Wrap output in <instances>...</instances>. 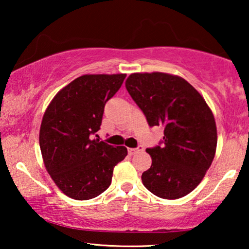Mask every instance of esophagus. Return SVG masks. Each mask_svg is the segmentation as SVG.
Wrapping results in <instances>:
<instances>
[{
  "mask_svg": "<svg viewBox=\"0 0 249 249\" xmlns=\"http://www.w3.org/2000/svg\"><path fill=\"white\" fill-rule=\"evenodd\" d=\"M142 151H144V147H142V146H138L137 148H128V152L130 155H134L136 153L142 152Z\"/></svg>",
  "mask_w": 249,
  "mask_h": 249,
  "instance_id": "esophagus-1",
  "label": "esophagus"
}]
</instances>
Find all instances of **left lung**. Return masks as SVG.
<instances>
[{"mask_svg":"<svg viewBox=\"0 0 249 249\" xmlns=\"http://www.w3.org/2000/svg\"><path fill=\"white\" fill-rule=\"evenodd\" d=\"M125 88L148 124L164 128L162 145L146 149L152 165L142 175V183L164 199L188 195L215 155L217 132L210 107L188 81L175 74L131 73Z\"/></svg>","mask_w":249,"mask_h":249,"instance_id":"left-lung-1","label":"left lung"}]
</instances>
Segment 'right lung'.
Here are the masks:
<instances>
[{
  "mask_svg": "<svg viewBox=\"0 0 249 249\" xmlns=\"http://www.w3.org/2000/svg\"><path fill=\"white\" fill-rule=\"evenodd\" d=\"M125 76L78 77L53 97L44 113L39 130L44 164L70 198L86 200L101 195L111 185L114 166L128 154L124 146L113 147L93 138L100 130L105 103Z\"/></svg>",
  "mask_w": 249,
  "mask_h": 249,
  "instance_id": "add662e5",
  "label": "right lung"
}]
</instances>
